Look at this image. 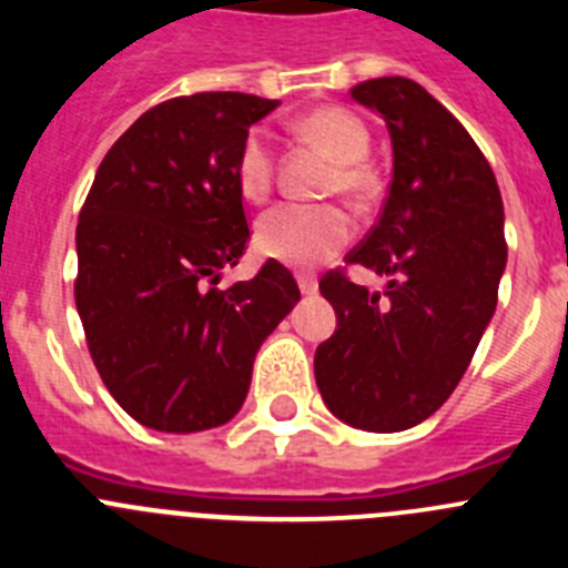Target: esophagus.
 Here are the masks:
<instances>
[{"instance_id":"esophagus-1","label":"esophagus","mask_w":568,"mask_h":568,"mask_svg":"<svg viewBox=\"0 0 568 568\" xmlns=\"http://www.w3.org/2000/svg\"><path fill=\"white\" fill-rule=\"evenodd\" d=\"M298 290L304 295H315L318 293V278L315 275H298Z\"/></svg>"}]
</instances>
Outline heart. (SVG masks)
<instances>
[{
    "mask_svg": "<svg viewBox=\"0 0 568 568\" xmlns=\"http://www.w3.org/2000/svg\"><path fill=\"white\" fill-rule=\"evenodd\" d=\"M304 139L327 150L335 159V173L329 179V193H341L349 202H366L375 190L373 170L366 168V155L373 148L369 128L353 110L318 108L295 122ZM275 150L264 130H250L241 139L235 153V179L239 190L250 202H261L273 187ZM349 241V219L338 207H307V204H278L267 210L255 224V247L261 255L310 270L333 258Z\"/></svg>",
    "mask_w": 568,
    "mask_h": 568,
    "instance_id": "obj_1",
    "label": "heart"
}]
</instances>
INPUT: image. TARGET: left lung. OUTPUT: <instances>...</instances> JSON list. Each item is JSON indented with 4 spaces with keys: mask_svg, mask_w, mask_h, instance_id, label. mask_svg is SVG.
Returning a JSON list of instances; mask_svg holds the SVG:
<instances>
[{
    "mask_svg": "<svg viewBox=\"0 0 568 568\" xmlns=\"http://www.w3.org/2000/svg\"><path fill=\"white\" fill-rule=\"evenodd\" d=\"M353 99L389 130L393 184L346 261L389 281L381 295L341 273L321 278L338 327L315 349V384L344 424L400 433L444 406L495 315L504 202L478 144L418 82L369 79Z\"/></svg>",
    "mask_w": 568,
    "mask_h": 568,
    "instance_id": "left-lung-1",
    "label": "left lung"
}]
</instances>
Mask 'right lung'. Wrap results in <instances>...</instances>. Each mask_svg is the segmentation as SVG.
<instances>
[{
	"label": "right lung",
	"mask_w": 568,
	"mask_h": 568,
	"mask_svg": "<svg viewBox=\"0 0 568 568\" xmlns=\"http://www.w3.org/2000/svg\"><path fill=\"white\" fill-rule=\"evenodd\" d=\"M278 102L193 93L139 115L99 164L77 227V310L119 406L155 433H204L247 398L253 361L301 293L267 261L215 290L250 239L235 153Z\"/></svg>",
	"instance_id": "1"
}]
</instances>
